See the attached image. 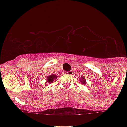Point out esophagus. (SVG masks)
<instances>
[{"instance_id":"1","label":"esophagus","mask_w":127,"mask_h":127,"mask_svg":"<svg viewBox=\"0 0 127 127\" xmlns=\"http://www.w3.org/2000/svg\"><path fill=\"white\" fill-rule=\"evenodd\" d=\"M73 71L72 70H70V71H68V72H66V74H68V75H72L73 74Z\"/></svg>"}]
</instances>
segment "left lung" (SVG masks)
<instances>
[{
	"label": "left lung",
	"mask_w": 127,
	"mask_h": 127,
	"mask_svg": "<svg viewBox=\"0 0 127 127\" xmlns=\"http://www.w3.org/2000/svg\"><path fill=\"white\" fill-rule=\"evenodd\" d=\"M82 82V84H86V81H85V80H81Z\"/></svg>",
	"instance_id": "8db88e82"
}]
</instances>
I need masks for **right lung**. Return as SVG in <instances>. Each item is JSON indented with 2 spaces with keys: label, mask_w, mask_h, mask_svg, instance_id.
Instances as JSON below:
<instances>
[{
  "label": "right lung",
  "mask_w": 127,
  "mask_h": 127,
  "mask_svg": "<svg viewBox=\"0 0 127 127\" xmlns=\"http://www.w3.org/2000/svg\"><path fill=\"white\" fill-rule=\"evenodd\" d=\"M57 78V76L55 75V74H52V75L49 76H48L47 78V82L48 83H51L53 82L54 80V79H56Z\"/></svg>",
  "instance_id": "1"
}]
</instances>
